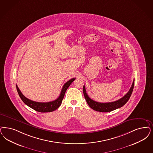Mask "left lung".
<instances>
[{
  "label": "left lung",
  "mask_w": 153,
  "mask_h": 153,
  "mask_svg": "<svg viewBox=\"0 0 153 153\" xmlns=\"http://www.w3.org/2000/svg\"><path fill=\"white\" fill-rule=\"evenodd\" d=\"M134 79L133 81L132 86L131 87L130 89L126 94L120 99H119V100L112 102L100 103V102H98L95 100H91L87 94L84 85L83 87V93H84L85 100L86 101L87 103L88 104V105H89L90 107H91L93 110L95 111L102 112H108L115 110L117 108H120L126 103L131 96L133 88H134Z\"/></svg>",
  "instance_id": "8db88e82"
}]
</instances>
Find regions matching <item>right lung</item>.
Here are the masks:
<instances>
[{"label": "right lung", "mask_w": 153, "mask_h": 153, "mask_svg": "<svg viewBox=\"0 0 153 153\" xmlns=\"http://www.w3.org/2000/svg\"><path fill=\"white\" fill-rule=\"evenodd\" d=\"M75 79L76 78H73L72 79H69L68 81H67L65 84L64 85L63 88L61 91L60 94L58 98L56 100H53L51 102H35V101L29 100L22 94L21 91L18 88L17 85H16V89L21 100L23 101V102L25 105H27L30 108H32V109L38 112H49L55 111L59 107L60 105H61V103L63 100L66 90Z\"/></svg>", "instance_id": "obj_1"}]
</instances>
